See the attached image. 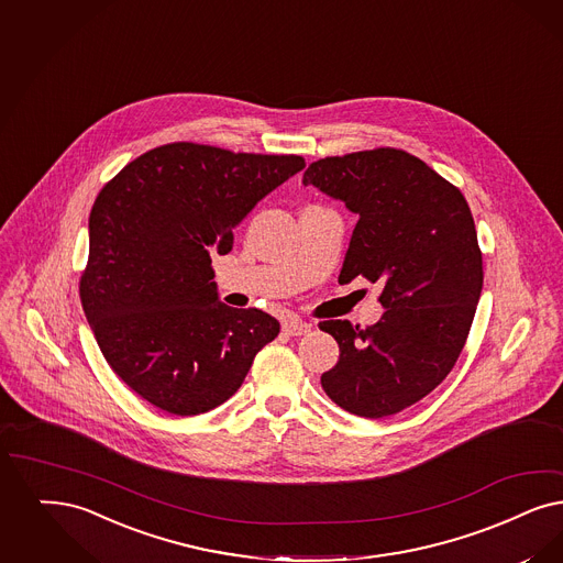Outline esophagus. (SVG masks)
<instances>
[{"mask_svg": "<svg viewBox=\"0 0 563 563\" xmlns=\"http://www.w3.org/2000/svg\"><path fill=\"white\" fill-rule=\"evenodd\" d=\"M310 324L308 322H303V320H299V318H289V320H285L283 322V331L287 333V335H291V338H299V335H308L310 333Z\"/></svg>", "mask_w": 563, "mask_h": 563, "instance_id": "34e87169", "label": "esophagus"}]
</instances>
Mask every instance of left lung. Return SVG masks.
<instances>
[{"label":"left lung","mask_w":563,"mask_h":563,"mask_svg":"<svg viewBox=\"0 0 563 563\" xmlns=\"http://www.w3.org/2000/svg\"><path fill=\"white\" fill-rule=\"evenodd\" d=\"M303 184L358 213L339 283H382L377 324L318 327L339 343L320 383L343 410L382 419L417 405L449 377L472 329L484 271L463 192L402 148L318 158Z\"/></svg>","instance_id":"8db88e82"}]
</instances>
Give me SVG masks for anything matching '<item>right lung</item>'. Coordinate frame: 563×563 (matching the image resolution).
Wrapping results in <instances>:
<instances>
[{
    "label": "right lung",
    "mask_w": 563,
    "mask_h": 563,
    "mask_svg": "<svg viewBox=\"0 0 563 563\" xmlns=\"http://www.w3.org/2000/svg\"><path fill=\"white\" fill-rule=\"evenodd\" d=\"M306 167L299 155L232 153L172 142L128 163L98 192L79 297L114 375L178 417L224 405L276 318L218 301L211 251L255 202Z\"/></svg>",
    "instance_id": "right-lung-1"
}]
</instances>
